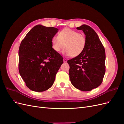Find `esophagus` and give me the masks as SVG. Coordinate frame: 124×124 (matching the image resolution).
<instances>
[{"mask_svg": "<svg viewBox=\"0 0 124 124\" xmlns=\"http://www.w3.org/2000/svg\"><path fill=\"white\" fill-rule=\"evenodd\" d=\"M67 62V60L66 59H65V58H63V62Z\"/></svg>", "mask_w": 124, "mask_h": 124, "instance_id": "1", "label": "esophagus"}]
</instances>
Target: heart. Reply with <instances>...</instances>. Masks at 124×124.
Masks as SVG:
<instances>
[{
    "label": "heart",
    "instance_id": "heart-1",
    "mask_svg": "<svg viewBox=\"0 0 124 124\" xmlns=\"http://www.w3.org/2000/svg\"><path fill=\"white\" fill-rule=\"evenodd\" d=\"M52 46L56 52H59L65 47L63 53L67 56L77 57L85 50L86 44L85 36L82 33L66 28L58 33V36L52 37Z\"/></svg>",
    "mask_w": 124,
    "mask_h": 124
}]
</instances>
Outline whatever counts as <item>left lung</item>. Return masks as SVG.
<instances>
[{
    "instance_id": "left-lung-1",
    "label": "left lung",
    "mask_w": 124,
    "mask_h": 124,
    "mask_svg": "<svg viewBox=\"0 0 124 124\" xmlns=\"http://www.w3.org/2000/svg\"><path fill=\"white\" fill-rule=\"evenodd\" d=\"M86 38L85 50L81 55L68 60L72 84L82 91H90L102 83L106 72V53L98 36L92 27L83 25L77 28Z\"/></svg>"
}]
</instances>
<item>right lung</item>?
Segmentation results:
<instances>
[{
	"mask_svg": "<svg viewBox=\"0 0 124 124\" xmlns=\"http://www.w3.org/2000/svg\"><path fill=\"white\" fill-rule=\"evenodd\" d=\"M58 31L55 27L36 25L21 43L18 70L26 86L32 91L41 92L49 89L63 63L62 55L52 46V37Z\"/></svg>",
	"mask_w": 124,
	"mask_h": 124,
	"instance_id": "obj_1",
	"label": "right lung"
}]
</instances>
